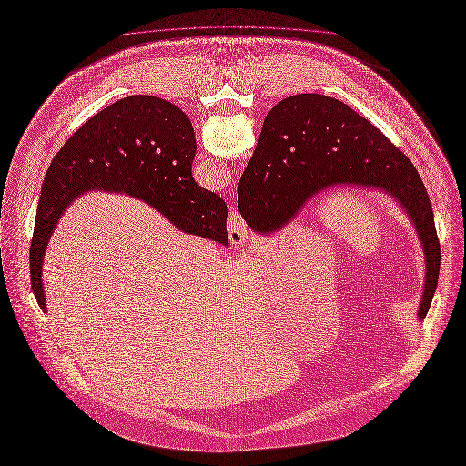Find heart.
<instances>
[{
	"mask_svg": "<svg viewBox=\"0 0 466 466\" xmlns=\"http://www.w3.org/2000/svg\"><path fill=\"white\" fill-rule=\"evenodd\" d=\"M284 322H288V320H284Z\"/></svg>",
	"mask_w": 466,
	"mask_h": 466,
	"instance_id": "obj_1",
	"label": "heart"
}]
</instances>
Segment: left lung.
Masks as SVG:
<instances>
[{
  "instance_id": "1",
  "label": "left lung",
  "mask_w": 466,
  "mask_h": 466,
  "mask_svg": "<svg viewBox=\"0 0 466 466\" xmlns=\"http://www.w3.org/2000/svg\"><path fill=\"white\" fill-rule=\"evenodd\" d=\"M333 186L379 187L405 207L426 254L419 319L426 318L439 284L441 244L431 201L410 159L340 99L307 93L279 101L238 184L247 226L275 233L305 201Z\"/></svg>"
}]
</instances>
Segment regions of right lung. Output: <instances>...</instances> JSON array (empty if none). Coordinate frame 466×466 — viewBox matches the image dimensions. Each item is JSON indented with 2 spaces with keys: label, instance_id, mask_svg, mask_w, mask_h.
Segmentation results:
<instances>
[{
  "label": "right lung",
  "instance_id": "obj_1",
  "mask_svg": "<svg viewBox=\"0 0 466 466\" xmlns=\"http://www.w3.org/2000/svg\"><path fill=\"white\" fill-rule=\"evenodd\" d=\"M195 152L189 117L170 101L146 95L112 103L75 131L44 178L29 247L31 288L42 310L46 247L66 205L84 191L142 198L178 229L228 245V207L193 178Z\"/></svg>",
  "mask_w": 466,
  "mask_h": 466
}]
</instances>
